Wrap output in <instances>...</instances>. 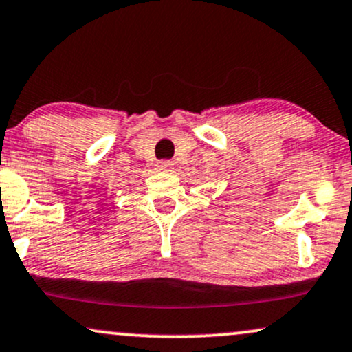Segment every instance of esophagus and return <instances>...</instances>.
<instances>
[{
    "label": "esophagus",
    "instance_id": "esophagus-1",
    "mask_svg": "<svg viewBox=\"0 0 352 352\" xmlns=\"http://www.w3.org/2000/svg\"><path fill=\"white\" fill-rule=\"evenodd\" d=\"M156 169L163 173H171L175 169V164H173V161H161V163L156 164Z\"/></svg>",
    "mask_w": 352,
    "mask_h": 352
}]
</instances>
